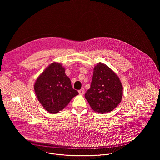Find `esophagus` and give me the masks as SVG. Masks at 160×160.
<instances>
[{
    "label": "esophagus",
    "mask_w": 160,
    "mask_h": 160,
    "mask_svg": "<svg viewBox=\"0 0 160 160\" xmlns=\"http://www.w3.org/2000/svg\"><path fill=\"white\" fill-rule=\"evenodd\" d=\"M78 92H79V94L83 95V93H84V88H82L80 90H78Z\"/></svg>",
    "instance_id": "esophagus-1"
}]
</instances>
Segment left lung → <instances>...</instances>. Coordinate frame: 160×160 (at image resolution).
Instances as JSON below:
<instances>
[{
	"label": "left lung",
	"mask_w": 160,
	"mask_h": 160,
	"mask_svg": "<svg viewBox=\"0 0 160 160\" xmlns=\"http://www.w3.org/2000/svg\"><path fill=\"white\" fill-rule=\"evenodd\" d=\"M122 96L118 77L107 65L99 62L94 68L90 88L85 94L90 107L99 113L110 112L120 103Z\"/></svg>",
	"instance_id": "left-lung-1"
}]
</instances>
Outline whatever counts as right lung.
I'll use <instances>...</instances> for the list:
<instances>
[{
	"label": "right lung",
	"instance_id": "add662e5",
	"mask_svg": "<svg viewBox=\"0 0 160 160\" xmlns=\"http://www.w3.org/2000/svg\"><path fill=\"white\" fill-rule=\"evenodd\" d=\"M34 90L38 101L51 113L59 112L78 94L72 88L64 67L57 62L51 64L38 77Z\"/></svg>",
	"mask_w": 160,
	"mask_h": 160
}]
</instances>
